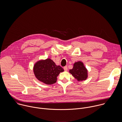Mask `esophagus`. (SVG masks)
I'll use <instances>...</instances> for the list:
<instances>
[{"mask_svg": "<svg viewBox=\"0 0 122 122\" xmlns=\"http://www.w3.org/2000/svg\"><path fill=\"white\" fill-rule=\"evenodd\" d=\"M64 70L65 71H67L68 70V67H67V66H65L64 67Z\"/></svg>", "mask_w": 122, "mask_h": 122, "instance_id": "esophagus-1", "label": "esophagus"}]
</instances>
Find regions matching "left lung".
Listing matches in <instances>:
<instances>
[{"instance_id": "8db88e82", "label": "left lung", "mask_w": 122, "mask_h": 122, "mask_svg": "<svg viewBox=\"0 0 122 122\" xmlns=\"http://www.w3.org/2000/svg\"><path fill=\"white\" fill-rule=\"evenodd\" d=\"M69 72L78 82L86 80L88 76V70L81 61L75 62L72 69L70 70Z\"/></svg>"}]
</instances>
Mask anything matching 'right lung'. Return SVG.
<instances>
[{"label":"right lung","instance_id":"add662e5","mask_svg":"<svg viewBox=\"0 0 122 122\" xmlns=\"http://www.w3.org/2000/svg\"><path fill=\"white\" fill-rule=\"evenodd\" d=\"M33 70L36 79L46 85L55 83L58 76L61 72L64 71L62 67L56 65L49 58L36 61Z\"/></svg>","mask_w":122,"mask_h":122}]
</instances>
